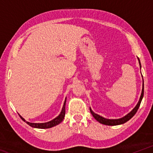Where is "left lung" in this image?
<instances>
[{"mask_svg": "<svg viewBox=\"0 0 153 153\" xmlns=\"http://www.w3.org/2000/svg\"><path fill=\"white\" fill-rule=\"evenodd\" d=\"M138 59V61H139V63H140V68H141V64H140V59ZM142 94L140 96V100L138 102V104L135 107V108H134V109L131 111L130 113H128V115H126L125 117H123L121 119H118V120H108V119H105L104 117H101V116L97 115V114L94 113L93 111H92L91 108H90V113L92 115L93 117H94V119L97 121H98V122L102 123V124H104V125H107V126H117V125H120V124H123L124 123L127 122V121H129V120L131 117H133V116L135 115L137 111H138V108L140 107V103L141 101L142 100V98H143V96H144V84H143V86H142Z\"/></svg>", "mask_w": 153, "mask_h": 153, "instance_id": "left-lung-1", "label": "left lung"}]
</instances>
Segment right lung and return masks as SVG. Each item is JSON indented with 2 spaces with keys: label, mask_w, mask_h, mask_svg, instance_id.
Instances as JSON below:
<instances>
[{
  "label": "right lung",
  "mask_w": 153,
  "mask_h": 153,
  "mask_svg": "<svg viewBox=\"0 0 153 153\" xmlns=\"http://www.w3.org/2000/svg\"><path fill=\"white\" fill-rule=\"evenodd\" d=\"M65 103H66V98H65V100L63 107V108H62V111H61V112L60 113V115H59L58 117H56V118L54 119V120H53L51 121H48V122H46V123H30V122H28V121H25L24 119L20 115H19L23 121H25V122L27 124H28L29 126L33 127V128H40V129L50 128H52V127H54V126H55L56 125H58L59 123H60L61 121L63 120L65 115Z\"/></svg>",
  "instance_id": "add662e5"
}]
</instances>
